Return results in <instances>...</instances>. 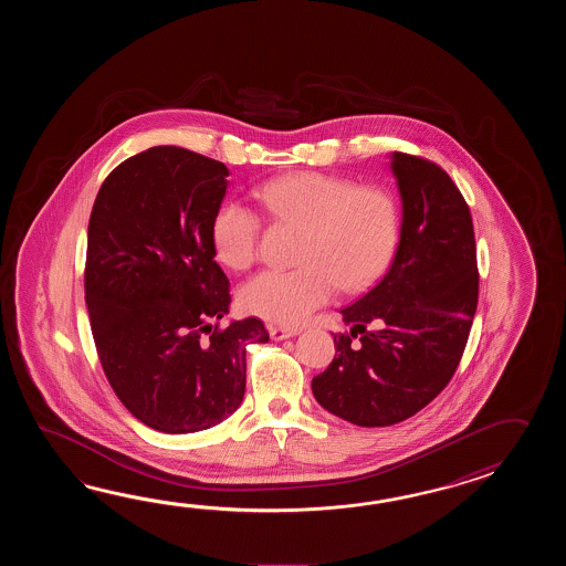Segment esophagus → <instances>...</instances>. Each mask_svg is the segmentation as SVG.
Segmentation results:
<instances>
[{
  "mask_svg": "<svg viewBox=\"0 0 566 566\" xmlns=\"http://www.w3.org/2000/svg\"><path fill=\"white\" fill-rule=\"evenodd\" d=\"M269 332H271V337L275 342H283V339H289V337L297 336L301 329H297V327H271Z\"/></svg>",
  "mask_w": 566,
  "mask_h": 566,
  "instance_id": "esophagus-1",
  "label": "esophagus"
}]
</instances>
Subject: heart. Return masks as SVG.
I'll return each mask as SVG.
<instances>
[{
	"mask_svg": "<svg viewBox=\"0 0 566 566\" xmlns=\"http://www.w3.org/2000/svg\"><path fill=\"white\" fill-rule=\"evenodd\" d=\"M259 202L279 222L305 229L300 269H266L242 287V307L271 324L300 325L334 297L374 285L397 249L400 214L392 193L315 171L269 181ZM261 218L239 202L212 220L217 256L230 269H249L259 254Z\"/></svg>",
	"mask_w": 566,
	"mask_h": 566,
	"instance_id": "obj_1",
	"label": "heart"
}]
</instances>
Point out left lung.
<instances>
[{
    "mask_svg": "<svg viewBox=\"0 0 566 566\" xmlns=\"http://www.w3.org/2000/svg\"><path fill=\"white\" fill-rule=\"evenodd\" d=\"M400 232L390 269L339 310L349 332L312 380L327 412L358 427H388L427 407L455 374L478 307L470 208L443 169L390 154ZM361 336L352 345L354 336Z\"/></svg>",
    "mask_w": 566,
    "mask_h": 566,
    "instance_id": "left-lung-1",
    "label": "left lung"
}]
</instances>
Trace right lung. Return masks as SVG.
<instances>
[{
  "mask_svg": "<svg viewBox=\"0 0 566 566\" xmlns=\"http://www.w3.org/2000/svg\"><path fill=\"white\" fill-rule=\"evenodd\" d=\"M229 168L159 145L125 159L96 193L85 301L96 352L125 409L159 433H198L229 419L247 386V346L266 344L256 317L229 315L212 220Z\"/></svg>",
  "mask_w": 566,
  "mask_h": 566,
  "instance_id": "add662e5",
  "label": "right lung"
}]
</instances>
